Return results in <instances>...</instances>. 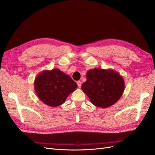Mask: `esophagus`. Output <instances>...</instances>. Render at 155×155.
Listing matches in <instances>:
<instances>
[{
  "label": "esophagus",
  "mask_w": 155,
  "mask_h": 155,
  "mask_svg": "<svg viewBox=\"0 0 155 155\" xmlns=\"http://www.w3.org/2000/svg\"><path fill=\"white\" fill-rule=\"evenodd\" d=\"M77 84H78V87L79 88H81V82L80 81H77Z\"/></svg>",
  "instance_id": "34e87169"
}]
</instances>
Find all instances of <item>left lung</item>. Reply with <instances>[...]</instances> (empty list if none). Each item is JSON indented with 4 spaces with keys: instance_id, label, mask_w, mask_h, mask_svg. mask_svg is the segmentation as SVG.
<instances>
[{
    "instance_id": "obj_1",
    "label": "left lung",
    "mask_w": 155,
    "mask_h": 155,
    "mask_svg": "<svg viewBox=\"0 0 155 155\" xmlns=\"http://www.w3.org/2000/svg\"><path fill=\"white\" fill-rule=\"evenodd\" d=\"M81 89L96 107L108 108L118 101L125 90L123 77L112 69L94 68L87 72Z\"/></svg>"
}]
</instances>
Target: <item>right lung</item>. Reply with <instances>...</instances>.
Returning a JSON list of instances; mask_svg holds the SVG:
<instances>
[{
  "label": "right lung",
  "instance_id": "1",
  "mask_svg": "<svg viewBox=\"0 0 155 155\" xmlns=\"http://www.w3.org/2000/svg\"><path fill=\"white\" fill-rule=\"evenodd\" d=\"M77 87L78 85L72 79L58 68L43 70L34 81L37 96L43 104L51 107L64 104L70 94Z\"/></svg>",
  "mask_w": 155,
  "mask_h": 155
}]
</instances>
